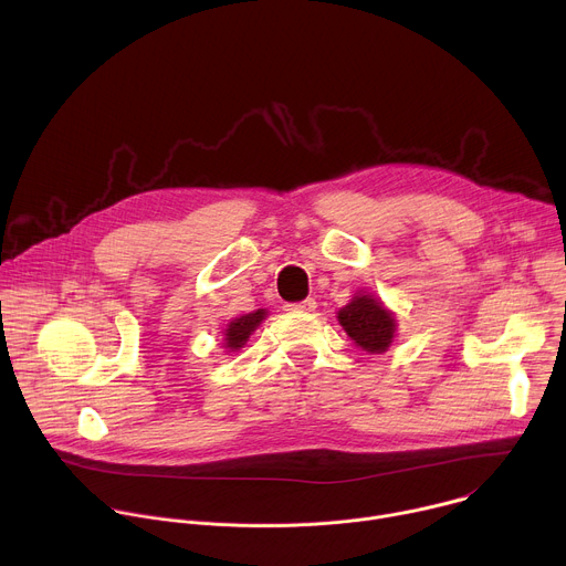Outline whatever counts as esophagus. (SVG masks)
Wrapping results in <instances>:
<instances>
[{
    "mask_svg": "<svg viewBox=\"0 0 566 566\" xmlns=\"http://www.w3.org/2000/svg\"><path fill=\"white\" fill-rule=\"evenodd\" d=\"M317 302L313 297H306L302 302H293V304H286V311H293V313H311L315 311Z\"/></svg>",
    "mask_w": 566,
    "mask_h": 566,
    "instance_id": "esophagus-1",
    "label": "esophagus"
}]
</instances>
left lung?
<instances>
[{"label": "left lung", "mask_w": 566, "mask_h": 566, "mask_svg": "<svg viewBox=\"0 0 566 566\" xmlns=\"http://www.w3.org/2000/svg\"><path fill=\"white\" fill-rule=\"evenodd\" d=\"M340 327L347 336L369 354H382L394 340L396 319L374 295L358 293L347 306L338 311Z\"/></svg>", "instance_id": "left-lung-1"}]
</instances>
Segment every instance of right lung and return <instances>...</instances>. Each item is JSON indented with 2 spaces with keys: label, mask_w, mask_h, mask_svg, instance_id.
Returning <instances> with one entry per match:
<instances>
[{
  "label": "right lung",
  "mask_w": 566,
  "mask_h": 566,
  "mask_svg": "<svg viewBox=\"0 0 566 566\" xmlns=\"http://www.w3.org/2000/svg\"><path fill=\"white\" fill-rule=\"evenodd\" d=\"M266 308H258L253 313H247V315H239L234 317L232 322H228L226 327V349L230 352H237L239 347H244L247 340L251 338V334L262 325V319L266 317Z\"/></svg>",
  "instance_id": "1"
}]
</instances>
